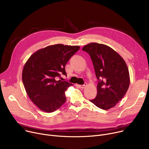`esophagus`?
Masks as SVG:
<instances>
[{
    "mask_svg": "<svg viewBox=\"0 0 149 149\" xmlns=\"http://www.w3.org/2000/svg\"><path fill=\"white\" fill-rule=\"evenodd\" d=\"M78 86H79V87L81 88H84L86 86V84H83V85H78Z\"/></svg>",
    "mask_w": 149,
    "mask_h": 149,
    "instance_id": "obj_1",
    "label": "esophagus"
}]
</instances>
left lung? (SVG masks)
Wrapping results in <instances>:
<instances>
[{
  "label": "left lung",
  "mask_w": 149,
  "mask_h": 149,
  "mask_svg": "<svg viewBox=\"0 0 149 149\" xmlns=\"http://www.w3.org/2000/svg\"><path fill=\"white\" fill-rule=\"evenodd\" d=\"M82 49L90 55L98 80L97 95L91 102L104 110L114 107L130 86V73L126 62L113 49L104 44L93 42Z\"/></svg>",
  "instance_id": "obj_1"
}]
</instances>
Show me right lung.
<instances>
[{
  "instance_id": "right-lung-1",
  "label": "right lung",
  "mask_w": 149,
  "mask_h": 149,
  "mask_svg": "<svg viewBox=\"0 0 149 149\" xmlns=\"http://www.w3.org/2000/svg\"><path fill=\"white\" fill-rule=\"evenodd\" d=\"M79 49L77 45H49L34 53L25 63L22 72L25 90L41 110L52 113L65 102V92L72 84L56 78L66 75L65 65Z\"/></svg>"
}]
</instances>
